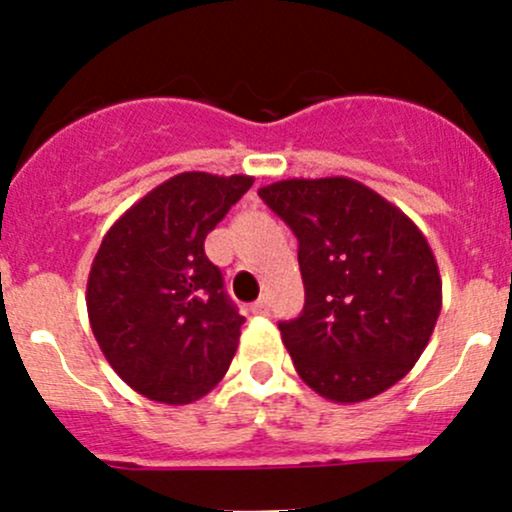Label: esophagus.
Masks as SVG:
<instances>
[{
	"label": "esophagus",
	"instance_id": "obj_1",
	"mask_svg": "<svg viewBox=\"0 0 512 512\" xmlns=\"http://www.w3.org/2000/svg\"><path fill=\"white\" fill-rule=\"evenodd\" d=\"M250 311H252V314H267V311H270V301H267L265 297H262V299H257L255 301V304H252L250 306Z\"/></svg>",
	"mask_w": 512,
	"mask_h": 512
}]
</instances>
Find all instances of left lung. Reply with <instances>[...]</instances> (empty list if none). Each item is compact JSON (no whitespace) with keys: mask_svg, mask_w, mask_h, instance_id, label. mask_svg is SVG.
<instances>
[{"mask_svg":"<svg viewBox=\"0 0 512 512\" xmlns=\"http://www.w3.org/2000/svg\"><path fill=\"white\" fill-rule=\"evenodd\" d=\"M260 198L299 240L304 311L279 321L299 378L333 402H363L405 378L441 311L434 252L373 188L287 179Z\"/></svg>","mask_w":512,"mask_h":512,"instance_id":"left-lung-1","label":"left lung"}]
</instances>
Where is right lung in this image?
Instances as JSON below:
<instances>
[{
	"label": "right lung",
	"mask_w": 512,
	"mask_h": 512,
	"mask_svg": "<svg viewBox=\"0 0 512 512\" xmlns=\"http://www.w3.org/2000/svg\"><path fill=\"white\" fill-rule=\"evenodd\" d=\"M252 176L186 171L149 191L107 230L88 277L100 351L149 400L188 405L228 373L245 316L203 242Z\"/></svg>",
	"instance_id": "obj_1"
}]
</instances>
